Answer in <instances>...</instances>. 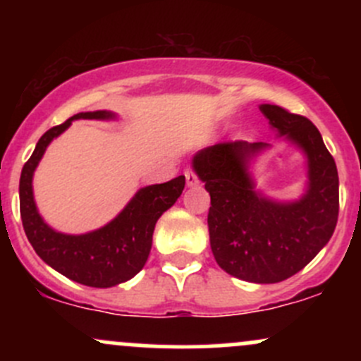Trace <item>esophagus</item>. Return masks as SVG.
Masks as SVG:
<instances>
[{
    "label": "esophagus",
    "instance_id": "34e87169",
    "mask_svg": "<svg viewBox=\"0 0 361 361\" xmlns=\"http://www.w3.org/2000/svg\"><path fill=\"white\" fill-rule=\"evenodd\" d=\"M185 178H187V185H188V187H194V185H197V183H199L197 174H195L194 171H192V169H187V171H185Z\"/></svg>",
    "mask_w": 361,
    "mask_h": 361
}]
</instances>
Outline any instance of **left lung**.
Segmentation results:
<instances>
[{"instance_id":"1","label":"left lung","mask_w":361,"mask_h":361,"mask_svg":"<svg viewBox=\"0 0 361 361\" xmlns=\"http://www.w3.org/2000/svg\"><path fill=\"white\" fill-rule=\"evenodd\" d=\"M269 123L307 157L304 197L276 202L255 192L251 157L267 143L225 141L195 154L194 169L211 195L207 213L216 264L250 283H279L297 274L330 241L338 216V174L314 123L276 104H262Z\"/></svg>"}]
</instances>
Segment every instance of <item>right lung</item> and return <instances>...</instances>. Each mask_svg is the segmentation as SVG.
Masks as SVG:
<instances>
[{
	"label": "right lung",
	"mask_w": 361,
	"mask_h": 361,
	"mask_svg": "<svg viewBox=\"0 0 361 361\" xmlns=\"http://www.w3.org/2000/svg\"><path fill=\"white\" fill-rule=\"evenodd\" d=\"M78 118L106 120L115 118V115L110 111L76 113L39 137L20 173V218L29 243L45 264L80 285L110 288L129 281L145 267L152 250L155 224L160 214L178 201L185 188V176L141 188L115 220L97 231L80 235L56 232L36 209L32 174L50 141Z\"/></svg>",
	"instance_id": "add662e5"
}]
</instances>
